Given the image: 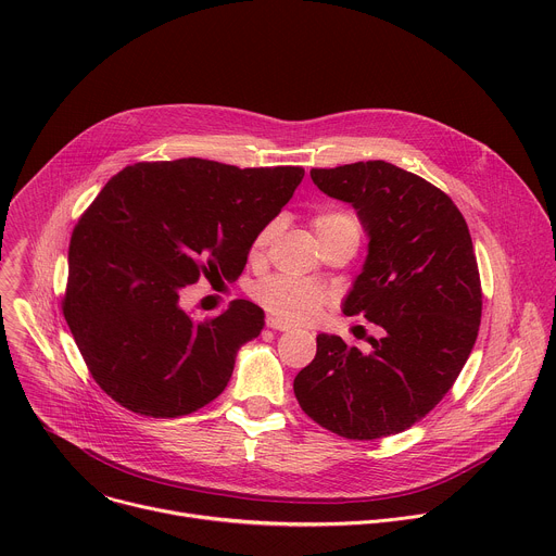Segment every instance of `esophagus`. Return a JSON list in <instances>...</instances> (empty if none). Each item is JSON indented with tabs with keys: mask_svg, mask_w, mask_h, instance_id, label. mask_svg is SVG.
<instances>
[{
	"mask_svg": "<svg viewBox=\"0 0 556 556\" xmlns=\"http://www.w3.org/2000/svg\"><path fill=\"white\" fill-rule=\"evenodd\" d=\"M266 326H268L270 330H279V332H286V330H290V328H292L290 324L275 319V316H268V319H266Z\"/></svg>",
	"mask_w": 556,
	"mask_h": 556,
	"instance_id": "1",
	"label": "esophagus"
}]
</instances>
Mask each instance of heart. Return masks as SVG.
Returning <instances> with one entry per match:
<instances>
[{"mask_svg":"<svg viewBox=\"0 0 556 556\" xmlns=\"http://www.w3.org/2000/svg\"><path fill=\"white\" fill-rule=\"evenodd\" d=\"M314 228L319 240L341 232V230H356L358 232V217L348 208H328L314 215ZM275 235V222L266 224L251 244V255L257 257L266 251ZM253 299L270 312L275 319L286 324H305L312 321L330 303V292L324 283L290 277V275H273L253 286Z\"/></svg>","mask_w":556,"mask_h":556,"instance_id":"1","label":"heart"}]
</instances>
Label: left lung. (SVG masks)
Listing matches in <instances>:
<instances>
[{
	"label": "left lung",
	"mask_w": 556,
	"mask_h": 556,
	"mask_svg": "<svg viewBox=\"0 0 556 556\" xmlns=\"http://www.w3.org/2000/svg\"><path fill=\"white\" fill-rule=\"evenodd\" d=\"M312 182L350 202L369 253L343 312L382 330L363 354L341 337H316L294 378L301 409L348 440H378L422 420L453 387L482 321L472 240L453 200L384 161L312 169Z\"/></svg>",
	"instance_id": "1"
}]
</instances>
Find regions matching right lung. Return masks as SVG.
I'll list each match as a JSON object with an SVG mask.
<instances>
[{
    "label": "right lung",
    "mask_w": 556,
    "mask_h": 556,
    "mask_svg": "<svg viewBox=\"0 0 556 556\" xmlns=\"http://www.w3.org/2000/svg\"><path fill=\"white\" fill-rule=\"evenodd\" d=\"M301 167H255L180 157L118 172L72 230L67 328L97 384L121 407L178 418L215 401L237 350L260 337L264 309L237 299L195 321L182 292L235 281L255 235L303 180Z\"/></svg>",
    "instance_id": "obj_1"
}]
</instances>
